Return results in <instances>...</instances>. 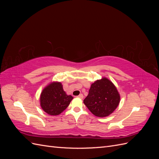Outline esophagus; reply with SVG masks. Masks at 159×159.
I'll return each mask as SVG.
<instances>
[{"label":"esophagus","instance_id":"1","mask_svg":"<svg viewBox=\"0 0 159 159\" xmlns=\"http://www.w3.org/2000/svg\"><path fill=\"white\" fill-rule=\"evenodd\" d=\"M78 97L79 98H80V99H83L84 98V95L83 94H80Z\"/></svg>","mask_w":159,"mask_h":159}]
</instances>
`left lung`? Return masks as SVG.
<instances>
[{
  "label": "left lung",
  "instance_id": "1",
  "mask_svg": "<svg viewBox=\"0 0 159 159\" xmlns=\"http://www.w3.org/2000/svg\"><path fill=\"white\" fill-rule=\"evenodd\" d=\"M120 102V95L115 85L107 78L98 80L91 85L84 103L90 111L99 117L109 116Z\"/></svg>",
  "mask_w": 159,
  "mask_h": 159
}]
</instances>
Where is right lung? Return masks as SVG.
<instances>
[{
	"mask_svg": "<svg viewBox=\"0 0 159 159\" xmlns=\"http://www.w3.org/2000/svg\"><path fill=\"white\" fill-rule=\"evenodd\" d=\"M73 97L66 94L60 82L54 81L42 90L40 106L48 115H57L68 107Z\"/></svg>",
	"mask_w": 159,
	"mask_h": 159,
	"instance_id": "obj_1",
	"label": "right lung"
}]
</instances>
